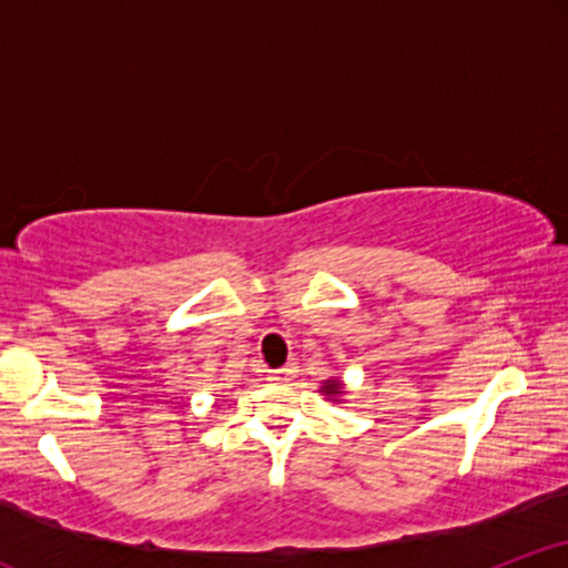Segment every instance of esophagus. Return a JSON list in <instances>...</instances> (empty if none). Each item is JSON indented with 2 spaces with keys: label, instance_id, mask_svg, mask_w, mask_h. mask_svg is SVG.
<instances>
[{
  "label": "esophagus",
  "instance_id": "34e87169",
  "mask_svg": "<svg viewBox=\"0 0 568 568\" xmlns=\"http://www.w3.org/2000/svg\"><path fill=\"white\" fill-rule=\"evenodd\" d=\"M293 376H296V368H293V366H283V368H275V371H270V382H277V384H285V382H291Z\"/></svg>",
  "mask_w": 568,
  "mask_h": 568
}]
</instances>
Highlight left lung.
<instances>
[{
  "mask_svg": "<svg viewBox=\"0 0 568 568\" xmlns=\"http://www.w3.org/2000/svg\"><path fill=\"white\" fill-rule=\"evenodd\" d=\"M321 393H325L328 397H338L342 395V384H338V379H325Z\"/></svg>",
  "mask_w": 568,
  "mask_h": 568,
  "instance_id": "left-lung-1",
  "label": "left lung"
}]
</instances>
